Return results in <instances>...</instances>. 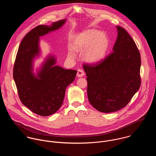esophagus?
<instances>
[{
	"mask_svg": "<svg viewBox=\"0 0 156 156\" xmlns=\"http://www.w3.org/2000/svg\"><path fill=\"white\" fill-rule=\"evenodd\" d=\"M85 73L82 69H79L77 70V76L79 77H82L84 76Z\"/></svg>",
	"mask_w": 156,
	"mask_h": 156,
	"instance_id": "1",
	"label": "esophagus"
}]
</instances>
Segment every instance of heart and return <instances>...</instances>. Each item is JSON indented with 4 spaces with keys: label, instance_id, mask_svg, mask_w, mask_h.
Here are the masks:
<instances>
[{
    "label": "heart",
    "instance_id": "1",
    "mask_svg": "<svg viewBox=\"0 0 156 156\" xmlns=\"http://www.w3.org/2000/svg\"><path fill=\"white\" fill-rule=\"evenodd\" d=\"M109 45L108 35L96 29L85 30L73 40L71 48L76 52H83V59L90 64L97 63L105 57ZM74 56L71 51L68 52V56Z\"/></svg>",
    "mask_w": 156,
    "mask_h": 156
}]
</instances>
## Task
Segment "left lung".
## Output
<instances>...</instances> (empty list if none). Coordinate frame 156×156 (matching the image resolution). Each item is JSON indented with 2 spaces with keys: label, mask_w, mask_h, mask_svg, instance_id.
<instances>
[{
  "label": "left lung",
  "mask_w": 156,
  "mask_h": 156,
  "mask_svg": "<svg viewBox=\"0 0 156 156\" xmlns=\"http://www.w3.org/2000/svg\"><path fill=\"white\" fill-rule=\"evenodd\" d=\"M116 27L118 37L113 51L97 63L83 65L89 103L104 113L126 106L141 83L139 51L128 32L122 27Z\"/></svg>",
  "instance_id": "8db88e82"
}]
</instances>
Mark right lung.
Instances as JSON below:
<instances>
[{
  "mask_svg": "<svg viewBox=\"0 0 156 156\" xmlns=\"http://www.w3.org/2000/svg\"><path fill=\"white\" fill-rule=\"evenodd\" d=\"M66 20L50 26L39 25L29 32L19 45L16 55L13 77L23 104L34 113L42 116L53 114L61 108L66 89L75 79L77 71L54 66L55 59L49 57L38 74L32 72V59L38 54V40L50 31L61 27Z\"/></svg>",
  "mask_w": 156,
  "mask_h": 156,
  "instance_id": "obj_1",
  "label": "right lung"
}]
</instances>
